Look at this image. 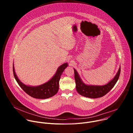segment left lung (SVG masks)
Wrapping results in <instances>:
<instances>
[{
	"instance_id": "1",
	"label": "left lung",
	"mask_w": 133,
	"mask_h": 133,
	"mask_svg": "<svg viewBox=\"0 0 133 133\" xmlns=\"http://www.w3.org/2000/svg\"><path fill=\"white\" fill-rule=\"evenodd\" d=\"M75 80L76 83V89L81 95L91 98H97L104 96L107 94L115 86L117 83L121 73V66L116 74L115 76L107 84L100 85H89L85 84L81 79L79 75L75 68Z\"/></svg>"
}]
</instances>
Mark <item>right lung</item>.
Instances as JSON below:
<instances>
[{"label": "right lung", "instance_id": "1", "mask_svg": "<svg viewBox=\"0 0 133 133\" xmlns=\"http://www.w3.org/2000/svg\"><path fill=\"white\" fill-rule=\"evenodd\" d=\"M68 63H65L60 66L54 76L47 82L37 86L26 85L18 79L15 71L13 64V73L16 81L18 85L31 97L38 99H46L50 98L57 94L59 89V81L65 69L68 66Z\"/></svg>", "mask_w": 133, "mask_h": 133}]
</instances>
